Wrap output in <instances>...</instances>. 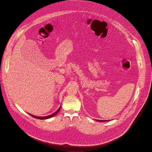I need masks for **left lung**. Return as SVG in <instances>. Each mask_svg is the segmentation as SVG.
<instances>
[{
  "mask_svg": "<svg viewBox=\"0 0 152 152\" xmlns=\"http://www.w3.org/2000/svg\"><path fill=\"white\" fill-rule=\"evenodd\" d=\"M96 121H99V122H106V121H108V120H96Z\"/></svg>",
  "mask_w": 152,
  "mask_h": 152,
  "instance_id": "1",
  "label": "left lung"
}]
</instances>
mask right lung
Segmentation results:
<instances>
[{
	"label": "right lung",
	"mask_w": 152,
	"mask_h": 152,
	"mask_svg": "<svg viewBox=\"0 0 152 152\" xmlns=\"http://www.w3.org/2000/svg\"><path fill=\"white\" fill-rule=\"evenodd\" d=\"M61 106H60V107L58 108V110H57V111H56L54 113H53V114H51V115H48V116H34V115H31V114H29V115H30L31 116H33V118H36V119H49V118H52V117H53L54 116H55L59 112V110H60V109H61Z\"/></svg>",
	"instance_id": "right-lung-1"
}]
</instances>
